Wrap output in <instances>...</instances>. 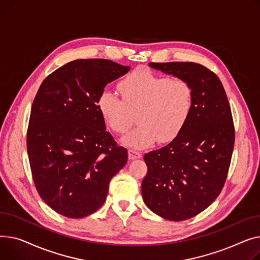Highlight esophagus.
<instances>
[{"label":"esophagus","mask_w":260,"mask_h":260,"mask_svg":"<svg viewBox=\"0 0 260 260\" xmlns=\"http://www.w3.org/2000/svg\"><path fill=\"white\" fill-rule=\"evenodd\" d=\"M141 156H142V154L140 153L139 151L133 150V149L128 150V157H129V159H136V158H140Z\"/></svg>","instance_id":"obj_1"}]
</instances>
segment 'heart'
Segmentation results:
<instances>
[{
    "label": "heart",
    "instance_id": "b5f03b06",
    "mask_svg": "<svg viewBox=\"0 0 260 260\" xmlns=\"http://www.w3.org/2000/svg\"><path fill=\"white\" fill-rule=\"evenodd\" d=\"M121 100L112 91L103 90L98 108L106 125L113 132L125 133L121 143L142 149L174 140L185 127L194 106L192 85L182 79H169L148 69H136L118 84Z\"/></svg>",
    "mask_w": 260,
    "mask_h": 260
}]
</instances>
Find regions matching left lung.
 Returning a JSON list of instances; mask_svg holds the SVG:
<instances>
[{"instance_id":"obj_1","label":"left lung","mask_w":260,"mask_h":260,"mask_svg":"<svg viewBox=\"0 0 260 260\" xmlns=\"http://www.w3.org/2000/svg\"><path fill=\"white\" fill-rule=\"evenodd\" d=\"M189 82L194 106L185 127L167 146L144 156L148 171L142 182L147 207L165 219L196 216L220 194L230 168L235 129L218 76L193 62L149 63Z\"/></svg>"}]
</instances>
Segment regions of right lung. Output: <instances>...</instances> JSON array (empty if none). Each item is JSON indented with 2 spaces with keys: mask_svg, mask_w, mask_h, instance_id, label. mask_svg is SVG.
<instances>
[{
  "mask_svg": "<svg viewBox=\"0 0 260 260\" xmlns=\"http://www.w3.org/2000/svg\"><path fill=\"white\" fill-rule=\"evenodd\" d=\"M130 67L75 59L46 78L34 100L27 153L35 186L58 214L83 218L100 209L128 152L106 131L98 99Z\"/></svg>",
  "mask_w": 260,
  "mask_h": 260,
  "instance_id": "add662e5",
  "label": "right lung"
}]
</instances>
